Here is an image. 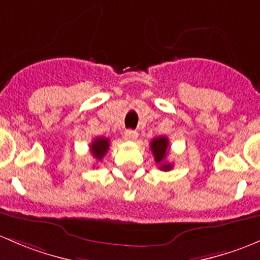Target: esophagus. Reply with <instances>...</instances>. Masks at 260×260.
<instances>
[{
	"label": "esophagus",
	"mask_w": 260,
	"mask_h": 260,
	"mask_svg": "<svg viewBox=\"0 0 260 260\" xmlns=\"http://www.w3.org/2000/svg\"><path fill=\"white\" fill-rule=\"evenodd\" d=\"M136 138H138V133L134 130H126L125 131V139L129 141H134L136 140Z\"/></svg>",
	"instance_id": "esophagus-1"
}]
</instances>
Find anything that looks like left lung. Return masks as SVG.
Masks as SVG:
<instances>
[{"label":"left lung","instance_id":"8db88e82","mask_svg":"<svg viewBox=\"0 0 260 260\" xmlns=\"http://www.w3.org/2000/svg\"><path fill=\"white\" fill-rule=\"evenodd\" d=\"M150 149L154 154L156 164H160V169L168 171L173 168L170 162H164L165 159H167L168 150H169V140H168L167 136H159V138L152 139L151 144H150Z\"/></svg>","mask_w":260,"mask_h":260}]
</instances>
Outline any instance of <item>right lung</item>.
Returning a JSON list of instances; mask_svg holds the SVG:
<instances>
[{
    "mask_svg": "<svg viewBox=\"0 0 260 260\" xmlns=\"http://www.w3.org/2000/svg\"><path fill=\"white\" fill-rule=\"evenodd\" d=\"M109 146H110V140L106 138H96L93 139V141L91 143L90 145V150H91V154L95 159L101 160L105 154L108 152Z\"/></svg>",
    "mask_w": 260,
    "mask_h": 260,
    "instance_id": "add662e5",
    "label": "right lung"
}]
</instances>
